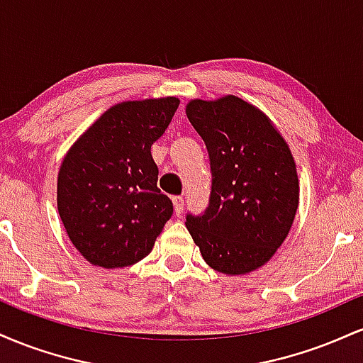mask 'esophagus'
<instances>
[{"mask_svg": "<svg viewBox=\"0 0 363 363\" xmlns=\"http://www.w3.org/2000/svg\"><path fill=\"white\" fill-rule=\"evenodd\" d=\"M172 203H174V211H176V215L181 216L182 210H184V198H182V196H174Z\"/></svg>", "mask_w": 363, "mask_h": 363, "instance_id": "34e87169", "label": "esophagus"}]
</instances>
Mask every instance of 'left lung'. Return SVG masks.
<instances>
[{"label":"left lung","instance_id":"8db88e82","mask_svg":"<svg viewBox=\"0 0 363 363\" xmlns=\"http://www.w3.org/2000/svg\"><path fill=\"white\" fill-rule=\"evenodd\" d=\"M189 123L205 141L211 191L206 210L186 227L216 272L244 274L280 247L298 206L294 157L269 119L242 99L191 101Z\"/></svg>","mask_w":363,"mask_h":363}]
</instances>
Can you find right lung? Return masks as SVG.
<instances>
[{"mask_svg": "<svg viewBox=\"0 0 363 363\" xmlns=\"http://www.w3.org/2000/svg\"><path fill=\"white\" fill-rule=\"evenodd\" d=\"M176 97L121 102L95 121L62 160L57 211L91 264L123 268L147 257L174 213L158 189L152 145L177 111Z\"/></svg>", "mask_w": 363, "mask_h": 363, "instance_id": "right-lung-1", "label": "right lung"}]
</instances>
